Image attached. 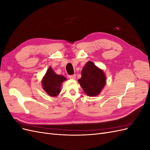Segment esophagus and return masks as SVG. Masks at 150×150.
I'll list each match as a JSON object with an SVG mask.
<instances>
[{
  "mask_svg": "<svg viewBox=\"0 0 150 150\" xmlns=\"http://www.w3.org/2000/svg\"><path fill=\"white\" fill-rule=\"evenodd\" d=\"M69 78L70 79H74L76 78V75L75 74H72V75H69Z\"/></svg>",
  "mask_w": 150,
  "mask_h": 150,
  "instance_id": "obj_1",
  "label": "esophagus"
}]
</instances>
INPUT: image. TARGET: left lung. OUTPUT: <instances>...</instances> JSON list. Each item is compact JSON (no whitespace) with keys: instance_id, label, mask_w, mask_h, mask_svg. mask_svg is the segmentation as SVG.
<instances>
[{"instance_id":"left-lung-1","label":"left lung","mask_w":150,"mask_h":150,"mask_svg":"<svg viewBox=\"0 0 150 150\" xmlns=\"http://www.w3.org/2000/svg\"><path fill=\"white\" fill-rule=\"evenodd\" d=\"M81 74L78 82L86 94L95 96L100 93L106 84V77L101 69L89 61L83 67Z\"/></svg>"}]
</instances>
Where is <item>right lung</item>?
I'll return each mask as SVG.
<instances>
[{
    "label": "right lung",
    "mask_w": 150,
    "mask_h": 150,
    "mask_svg": "<svg viewBox=\"0 0 150 150\" xmlns=\"http://www.w3.org/2000/svg\"><path fill=\"white\" fill-rule=\"evenodd\" d=\"M66 78L62 75L56 74L50 67L42 79V87L50 96L55 97L61 92V86Z\"/></svg>",
    "instance_id": "obj_1"
}]
</instances>
